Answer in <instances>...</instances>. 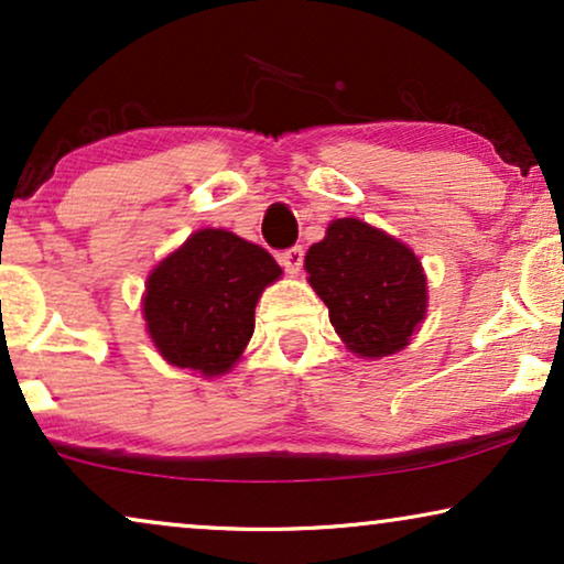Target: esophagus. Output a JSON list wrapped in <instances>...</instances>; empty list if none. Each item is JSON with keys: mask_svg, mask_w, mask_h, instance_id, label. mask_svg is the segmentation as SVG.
Wrapping results in <instances>:
<instances>
[{"mask_svg": "<svg viewBox=\"0 0 564 564\" xmlns=\"http://www.w3.org/2000/svg\"><path fill=\"white\" fill-rule=\"evenodd\" d=\"M303 257L305 251L300 249V246H292V249L280 253V264L284 267V272L288 274H297L300 269H303Z\"/></svg>", "mask_w": 564, "mask_h": 564, "instance_id": "1", "label": "esophagus"}]
</instances>
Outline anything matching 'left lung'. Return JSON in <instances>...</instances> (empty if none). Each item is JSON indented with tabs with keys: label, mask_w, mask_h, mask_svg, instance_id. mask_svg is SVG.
Returning a JSON list of instances; mask_svg holds the SVG:
<instances>
[{
	"label": "left lung",
	"mask_w": 564,
	"mask_h": 564,
	"mask_svg": "<svg viewBox=\"0 0 564 564\" xmlns=\"http://www.w3.org/2000/svg\"><path fill=\"white\" fill-rule=\"evenodd\" d=\"M307 282L346 349L367 359L405 349L426 318V274L415 253L365 220L338 218L305 253Z\"/></svg>",
	"instance_id": "left-lung-1"
}]
</instances>
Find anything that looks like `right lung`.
Returning <instances> with one entry per match:
<instances>
[{
  "label": "right lung",
  "mask_w": 564,
  "mask_h": 564,
  "mask_svg": "<svg viewBox=\"0 0 564 564\" xmlns=\"http://www.w3.org/2000/svg\"><path fill=\"white\" fill-rule=\"evenodd\" d=\"M282 269L261 246L203 228L149 274L143 315L169 365L226 375L253 334V311Z\"/></svg>",
  "instance_id": "obj_1"
}]
</instances>
